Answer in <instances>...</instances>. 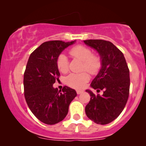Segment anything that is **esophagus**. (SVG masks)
<instances>
[{
  "mask_svg": "<svg viewBox=\"0 0 146 146\" xmlns=\"http://www.w3.org/2000/svg\"><path fill=\"white\" fill-rule=\"evenodd\" d=\"M83 93V90H77V94H78V95L81 94V93Z\"/></svg>",
  "mask_w": 146,
  "mask_h": 146,
  "instance_id": "1",
  "label": "esophagus"
}]
</instances>
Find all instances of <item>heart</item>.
Segmentation results:
<instances>
[{"label":"heart","instance_id":"b5f03b06","mask_svg":"<svg viewBox=\"0 0 146 146\" xmlns=\"http://www.w3.org/2000/svg\"><path fill=\"white\" fill-rule=\"evenodd\" d=\"M69 54L73 58L83 62L82 69L86 70L90 74L98 73L101 68V59L98 56L93 55L91 50L83 45H76L69 50ZM57 66L62 73H66L68 68V61L64 55L62 54L57 60ZM89 75L86 72L81 73H71L66 78V84L75 89H81L89 81Z\"/></svg>","mask_w":146,"mask_h":146}]
</instances>
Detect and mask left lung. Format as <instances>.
<instances>
[{
  "instance_id": "left-lung-1",
  "label": "left lung",
  "mask_w": 146,
  "mask_h": 146,
  "mask_svg": "<svg viewBox=\"0 0 146 146\" xmlns=\"http://www.w3.org/2000/svg\"><path fill=\"white\" fill-rule=\"evenodd\" d=\"M84 42L96 50L102 62V67L90 86L98 92L104 90L102 95L86 90L91 98L85 112L95 123L105 125L114 121L126 104L130 90V71L123 53L112 42L104 40H87Z\"/></svg>"
}]
</instances>
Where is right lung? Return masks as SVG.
I'll return each instance as SVG.
<instances>
[{
	"instance_id": "obj_1",
	"label": "right lung",
	"mask_w": 146,
	"mask_h": 146,
	"mask_svg": "<svg viewBox=\"0 0 146 146\" xmlns=\"http://www.w3.org/2000/svg\"><path fill=\"white\" fill-rule=\"evenodd\" d=\"M75 42H45L30 55L27 64L23 80L25 100L33 115L46 124L62 121L77 96L76 91L69 87L64 86L61 91L53 86L60 75L57 60L65 48Z\"/></svg>"
}]
</instances>
